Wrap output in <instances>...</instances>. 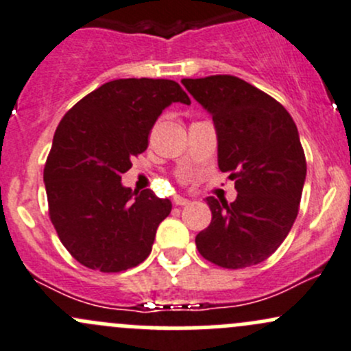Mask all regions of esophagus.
Wrapping results in <instances>:
<instances>
[{"label":"esophagus","instance_id":"obj_1","mask_svg":"<svg viewBox=\"0 0 351 351\" xmlns=\"http://www.w3.org/2000/svg\"><path fill=\"white\" fill-rule=\"evenodd\" d=\"M173 204H175V205H180V207H183V205L190 204V200H189V198H185V197L175 195V197H173Z\"/></svg>","mask_w":351,"mask_h":351}]
</instances>
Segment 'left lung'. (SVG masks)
<instances>
[{
  "label": "left lung",
  "instance_id": "obj_1",
  "mask_svg": "<svg viewBox=\"0 0 351 351\" xmlns=\"http://www.w3.org/2000/svg\"><path fill=\"white\" fill-rule=\"evenodd\" d=\"M214 120L217 162L234 180V202L207 197L212 221L195 238L198 253L222 268H246L277 251L295 222L306 156L290 113L236 76L182 80Z\"/></svg>",
  "mask_w": 351,
  "mask_h": 351
}]
</instances>
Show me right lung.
<instances>
[{
    "mask_svg": "<svg viewBox=\"0 0 351 351\" xmlns=\"http://www.w3.org/2000/svg\"><path fill=\"white\" fill-rule=\"evenodd\" d=\"M171 104L190 105L176 81L129 77L101 84L59 122L44 168L49 214L66 250L104 274L137 267L171 212L153 190L122 185L134 156Z\"/></svg>",
    "mask_w": 351,
    "mask_h": 351,
    "instance_id": "right-lung-1",
    "label": "right lung"
}]
</instances>
